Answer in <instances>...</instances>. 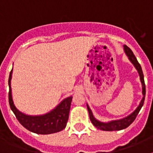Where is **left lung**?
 Listing matches in <instances>:
<instances>
[{
    "label": "left lung",
    "instance_id": "1",
    "mask_svg": "<svg viewBox=\"0 0 153 153\" xmlns=\"http://www.w3.org/2000/svg\"><path fill=\"white\" fill-rule=\"evenodd\" d=\"M124 51H125L126 54L128 56L129 60H130L131 63L134 65V67H136V69L137 70L138 73H139V75H140V81L142 83V87H143V97L142 99L141 102H140V105L138 106V107L135 109L134 112H132L130 115H129L128 117H125L123 119H121V120H113V121H110L109 123H102L99 120H96V118L93 117V113H92L91 109L89 107L88 104H86V106H87V109H88L89 115H90V119L91 120L92 123L94 126H96L97 129H100V130L103 131H116V130H121V129H124L126 128L129 126L130 124H132L133 123V121L135 120V119L137 117L138 113H140V109H141L142 106H143V103H144V100H145V95H146V85H145V81H144V76H143V70H142V67L140 66V64L139 63V62L136 60V57L135 56V55L133 54L132 51H131V49L129 47H128L127 46L124 45Z\"/></svg>",
    "mask_w": 153,
    "mask_h": 153
}]
</instances>
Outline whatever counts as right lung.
<instances>
[{"instance_id": "add662e5", "label": "right lung", "mask_w": 153, "mask_h": 153, "mask_svg": "<svg viewBox=\"0 0 153 153\" xmlns=\"http://www.w3.org/2000/svg\"><path fill=\"white\" fill-rule=\"evenodd\" d=\"M12 70L10 73L8 85H9V103L10 109L20 123L30 132L37 134H51L60 132L65 129L68 121L69 113L73 97L64 99L57 106L49 113L40 116H29L21 113L16 108L12 99L10 80L12 76Z\"/></svg>"}]
</instances>
